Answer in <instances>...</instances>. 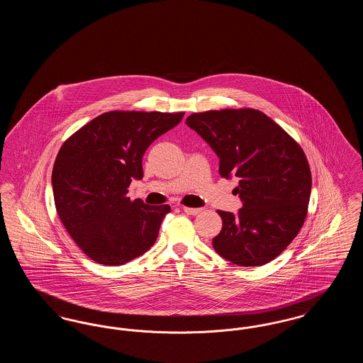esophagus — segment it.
Returning <instances> with one entry per match:
<instances>
[{"label": "esophagus", "mask_w": 363, "mask_h": 363, "mask_svg": "<svg viewBox=\"0 0 363 363\" xmlns=\"http://www.w3.org/2000/svg\"><path fill=\"white\" fill-rule=\"evenodd\" d=\"M184 212L185 213H188V215H197V213H200L203 209L201 208H190V207H184Z\"/></svg>", "instance_id": "34e87169"}]
</instances>
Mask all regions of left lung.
Listing matches in <instances>:
<instances>
[{
    "mask_svg": "<svg viewBox=\"0 0 363 363\" xmlns=\"http://www.w3.org/2000/svg\"><path fill=\"white\" fill-rule=\"evenodd\" d=\"M186 125L219 156V174L238 177V215L218 211L222 230L212 240L223 259L259 267L293 242L308 215L311 173L301 145L255 108L193 113Z\"/></svg>",
    "mask_w": 363,
    "mask_h": 363,
    "instance_id": "1",
    "label": "left lung"
}]
</instances>
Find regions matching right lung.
Segmentation results:
<instances>
[{"mask_svg":"<svg viewBox=\"0 0 363 363\" xmlns=\"http://www.w3.org/2000/svg\"><path fill=\"white\" fill-rule=\"evenodd\" d=\"M182 117V111H108L62 144L52 174L55 209L89 259L122 265L155 243L172 208L132 201L128 188L143 178L147 148Z\"/></svg>","mask_w":363,"mask_h":363,"instance_id":"add662e5","label":"right lung"}]
</instances>
